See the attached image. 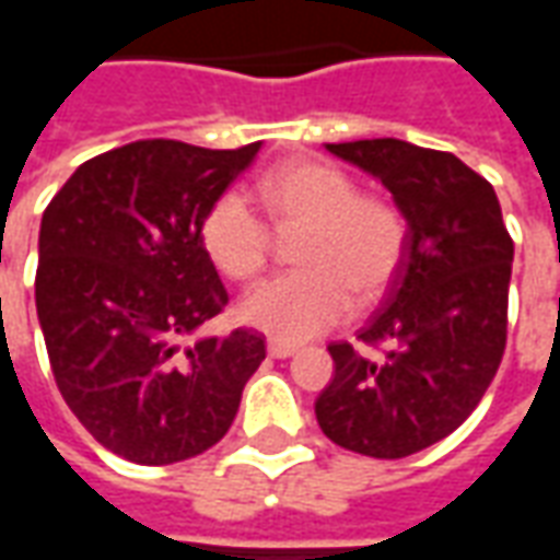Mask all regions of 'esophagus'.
<instances>
[{"label": "esophagus", "instance_id": "esophagus-1", "mask_svg": "<svg viewBox=\"0 0 560 560\" xmlns=\"http://www.w3.org/2000/svg\"><path fill=\"white\" fill-rule=\"evenodd\" d=\"M267 351H269V357H276V360H288V357H293V353H296V345H291V341L272 339L267 345Z\"/></svg>", "mask_w": 560, "mask_h": 560}]
</instances>
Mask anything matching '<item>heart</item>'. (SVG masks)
<instances>
[{
	"mask_svg": "<svg viewBox=\"0 0 560 560\" xmlns=\"http://www.w3.org/2000/svg\"><path fill=\"white\" fill-rule=\"evenodd\" d=\"M279 228H303L293 257L303 264L260 281L236 315L279 341L315 339L351 315L353 293L372 303L387 291L405 252V219L387 200L357 195V183L327 161H288L255 185ZM200 245L228 279H252L267 264L269 231L243 195L224 191L200 219Z\"/></svg>",
	"mask_w": 560,
	"mask_h": 560,
	"instance_id": "b5f03b06",
	"label": "heart"
}]
</instances>
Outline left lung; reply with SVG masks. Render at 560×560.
Returning a JSON list of instances; mask_svg holds the SVG:
<instances>
[{"mask_svg": "<svg viewBox=\"0 0 560 560\" xmlns=\"http://www.w3.org/2000/svg\"><path fill=\"white\" fill-rule=\"evenodd\" d=\"M387 188L408 221L405 252L381 312L360 341H332L336 375L315 413L332 444L405 458L456 432L492 384L506 345L513 240L494 188L453 152L377 138L327 143Z\"/></svg>", "mask_w": 560, "mask_h": 560, "instance_id": "left-lung-1", "label": "left lung"}]
</instances>
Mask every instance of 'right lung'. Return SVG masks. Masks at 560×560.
I'll return each instance as SVG.
<instances>
[{"instance_id": "1", "label": "right lung", "mask_w": 560, "mask_h": 560, "mask_svg": "<svg viewBox=\"0 0 560 560\" xmlns=\"http://www.w3.org/2000/svg\"><path fill=\"white\" fill-rule=\"evenodd\" d=\"M257 149L138 140L80 164L44 209L35 308L56 387L135 465L219 444L267 357L252 329L185 345L228 303L200 219Z\"/></svg>"}]
</instances>
